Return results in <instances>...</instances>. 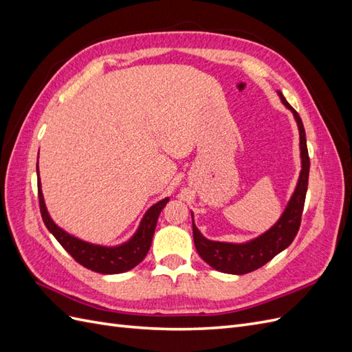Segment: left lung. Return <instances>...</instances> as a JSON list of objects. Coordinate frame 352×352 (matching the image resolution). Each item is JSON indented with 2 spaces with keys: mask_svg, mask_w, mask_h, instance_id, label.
<instances>
[{
  "mask_svg": "<svg viewBox=\"0 0 352 352\" xmlns=\"http://www.w3.org/2000/svg\"><path fill=\"white\" fill-rule=\"evenodd\" d=\"M279 95L282 102L294 113L295 120L298 123V129H300V146L302 158L300 180H298L295 192L279 221L270 230L263 233L261 236L251 242L226 243L208 241L201 235L192 221L194 243L199 257L207 264H210L212 269L223 273L245 274L263 267L265 263H269L279 252L289 247L301 226V216L308 186V175H310V157H308L305 131L301 117L291 107V104L285 100L280 92Z\"/></svg>",
  "mask_w": 352,
  "mask_h": 352,
  "instance_id": "1",
  "label": "left lung"
}]
</instances>
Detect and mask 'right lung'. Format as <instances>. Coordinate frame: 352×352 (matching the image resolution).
<instances>
[{
  "instance_id": "right-lung-1",
  "label": "right lung",
  "mask_w": 352,
  "mask_h": 352,
  "mask_svg": "<svg viewBox=\"0 0 352 352\" xmlns=\"http://www.w3.org/2000/svg\"><path fill=\"white\" fill-rule=\"evenodd\" d=\"M36 173L39 175L38 167H36ZM38 198H39L42 220H44L48 230L60 242L61 247L65 248L80 265H83V267H87L92 272L102 273V274H116V273L127 272L133 269L135 265H138L145 258L148 250L151 247L160 212H162V210L168 202V198H164L162 201H158L157 204H154L150 210L146 211V214L144 216L140 225V229H138V232L129 242L120 245V247L109 248V247H101V245L88 243L74 238L69 235L67 232L60 229L56 223L51 220V217L48 216V211L45 208L44 197H42L39 177H38Z\"/></svg>"
}]
</instances>
